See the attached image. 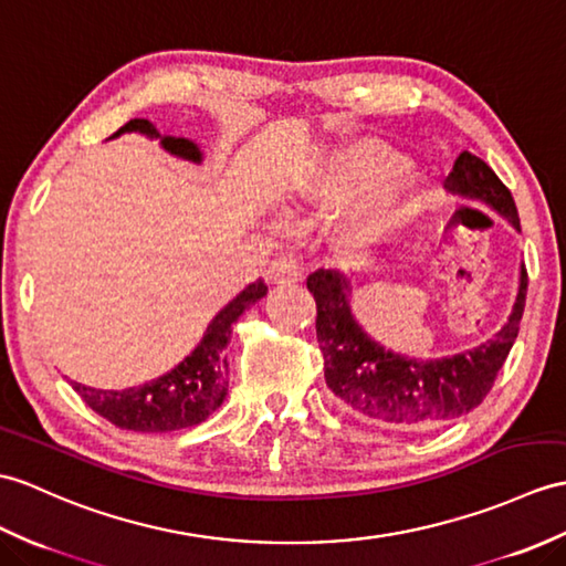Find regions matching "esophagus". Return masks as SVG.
Instances as JSON below:
<instances>
[{
  "mask_svg": "<svg viewBox=\"0 0 566 566\" xmlns=\"http://www.w3.org/2000/svg\"><path fill=\"white\" fill-rule=\"evenodd\" d=\"M301 277H304V272H301V265L294 258L274 260L268 268V280L274 284H294L301 282Z\"/></svg>",
  "mask_w": 566,
  "mask_h": 566,
  "instance_id": "esophagus-1",
  "label": "esophagus"
}]
</instances>
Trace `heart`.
<instances>
[{"label":"heart","instance_id":"b5f03b06","mask_svg":"<svg viewBox=\"0 0 566 566\" xmlns=\"http://www.w3.org/2000/svg\"><path fill=\"white\" fill-rule=\"evenodd\" d=\"M386 164L371 149H352L343 156H337L318 174L311 176L301 188L304 200L331 207L345 202L352 192L369 186V182L380 175L371 190L354 205L349 217L343 223V235L349 243H369L380 239L390 229L415 212L417 195L412 188L410 174L402 166L390 168L384 176Z\"/></svg>","mask_w":566,"mask_h":566}]
</instances>
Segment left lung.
<instances>
[{"label": "left lung", "instance_id": "1", "mask_svg": "<svg viewBox=\"0 0 566 566\" xmlns=\"http://www.w3.org/2000/svg\"><path fill=\"white\" fill-rule=\"evenodd\" d=\"M449 190L490 205L521 231L516 202L509 188L480 156L461 151L449 174ZM315 298V335L323 354L325 384L352 415L371 422L424 431L468 415L492 390L525 308L528 272L521 265V284L506 325L488 343L443 359H410L380 347L354 321L347 280L337 270H315L306 280Z\"/></svg>", "mask_w": 566, "mask_h": 566}]
</instances>
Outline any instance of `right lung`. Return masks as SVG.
<instances>
[{
	"label": "right lung",
	"instance_id": "add662e5",
	"mask_svg": "<svg viewBox=\"0 0 566 566\" xmlns=\"http://www.w3.org/2000/svg\"><path fill=\"white\" fill-rule=\"evenodd\" d=\"M125 133H142L151 139L161 137L159 129L149 120H144V117L129 120L113 137H120ZM161 144L166 151L180 156V159L195 164L202 161L197 144L186 137H161ZM265 294L268 284L262 280L248 284L239 296L229 301L214 315L212 323L207 325V333L200 339V345L174 371L137 388L98 390L74 384V390L96 415L108 419L111 424L129 431H176L205 422L223 402L229 390L227 345L231 339V325L239 321V315L245 308H251Z\"/></svg>",
	"mask_w": 566,
	"mask_h": 566
}]
</instances>
